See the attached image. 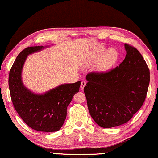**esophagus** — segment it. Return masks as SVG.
<instances>
[{
  "label": "esophagus",
  "mask_w": 158,
  "mask_h": 158,
  "mask_svg": "<svg viewBox=\"0 0 158 158\" xmlns=\"http://www.w3.org/2000/svg\"><path fill=\"white\" fill-rule=\"evenodd\" d=\"M86 85V82L85 81H82V82H81V89H82V90H83V89L84 88V87Z\"/></svg>",
  "instance_id": "obj_1"
}]
</instances>
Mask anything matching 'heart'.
Masks as SVG:
<instances>
[{
    "mask_svg": "<svg viewBox=\"0 0 158 158\" xmlns=\"http://www.w3.org/2000/svg\"><path fill=\"white\" fill-rule=\"evenodd\" d=\"M104 51L105 48L103 47L98 48L93 52L90 58V62L92 63L98 62V68L102 71L110 68L116 63L118 58V52L115 49L110 48L107 50L102 56Z\"/></svg>",
    "mask_w": 158,
    "mask_h": 158,
    "instance_id": "b5f03b06",
    "label": "heart"
}]
</instances>
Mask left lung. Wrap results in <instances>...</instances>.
Masks as SVG:
<instances>
[{"instance_id": "left-lung-1", "label": "left lung", "mask_w": 158, "mask_h": 158, "mask_svg": "<svg viewBox=\"0 0 158 158\" xmlns=\"http://www.w3.org/2000/svg\"><path fill=\"white\" fill-rule=\"evenodd\" d=\"M124 60L107 72L86 75L84 88L91 117L102 127L110 128L127 123L145 102L150 70L140 52L125 43Z\"/></svg>"}]
</instances>
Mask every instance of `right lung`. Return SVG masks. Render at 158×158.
<instances>
[{"label": "right lung", "instance_id": "obj_1", "mask_svg": "<svg viewBox=\"0 0 158 158\" xmlns=\"http://www.w3.org/2000/svg\"><path fill=\"white\" fill-rule=\"evenodd\" d=\"M43 48L32 46L20 52L9 73V90L15 110L27 125L38 131L56 132L63 126L67 107L79 91L81 82L63 84L42 95L28 90L21 79L23 66L28 55Z\"/></svg>", "mask_w": 158, "mask_h": 158}]
</instances>
